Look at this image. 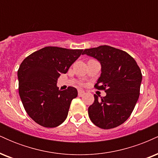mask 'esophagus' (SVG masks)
I'll return each mask as SVG.
<instances>
[{
  "label": "esophagus",
  "mask_w": 158,
  "mask_h": 158,
  "mask_svg": "<svg viewBox=\"0 0 158 158\" xmlns=\"http://www.w3.org/2000/svg\"><path fill=\"white\" fill-rule=\"evenodd\" d=\"M84 94H85V91L83 90H78V95H79V97H81V96H82Z\"/></svg>",
  "instance_id": "obj_1"
}]
</instances>
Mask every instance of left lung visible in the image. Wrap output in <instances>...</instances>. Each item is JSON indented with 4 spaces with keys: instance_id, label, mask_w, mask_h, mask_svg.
I'll return each instance as SVG.
<instances>
[{
    "instance_id": "obj_1",
    "label": "left lung",
    "mask_w": 158,
    "mask_h": 158,
    "mask_svg": "<svg viewBox=\"0 0 158 158\" xmlns=\"http://www.w3.org/2000/svg\"><path fill=\"white\" fill-rule=\"evenodd\" d=\"M83 55L91 56L101 64V75L94 85L106 96L88 108V115L95 126L110 129L123 124L130 117L138 100L142 73L133 58L126 52L102 45L85 49Z\"/></svg>"
}]
</instances>
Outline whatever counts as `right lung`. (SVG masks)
<instances>
[{
    "label": "right lung",
    "instance_id": "1",
    "mask_svg": "<svg viewBox=\"0 0 158 158\" xmlns=\"http://www.w3.org/2000/svg\"><path fill=\"white\" fill-rule=\"evenodd\" d=\"M83 50L46 47L32 52L18 70L19 90L27 114L40 126L54 128L68 117L77 90L68 87L59 90L57 81L82 54Z\"/></svg>",
    "mask_w": 158,
    "mask_h": 158
}]
</instances>
